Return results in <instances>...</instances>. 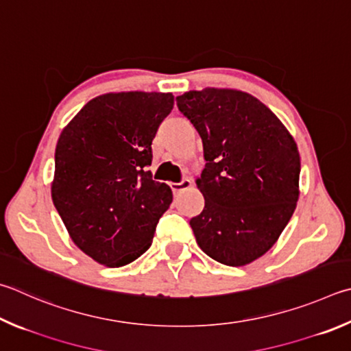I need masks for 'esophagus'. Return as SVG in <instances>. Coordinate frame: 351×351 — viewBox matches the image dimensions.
<instances>
[{
    "instance_id": "obj_1",
    "label": "esophagus",
    "mask_w": 351,
    "mask_h": 351,
    "mask_svg": "<svg viewBox=\"0 0 351 351\" xmlns=\"http://www.w3.org/2000/svg\"><path fill=\"white\" fill-rule=\"evenodd\" d=\"M192 186H193V182L190 181V180H182L181 182H171L170 184V187H171V190H173L175 195L184 192V190H187V189H190Z\"/></svg>"
}]
</instances>
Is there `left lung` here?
Instances as JSON below:
<instances>
[{"mask_svg":"<svg viewBox=\"0 0 351 351\" xmlns=\"http://www.w3.org/2000/svg\"><path fill=\"white\" fill-rule=\"evenodd\" d=\"M204 145L196 186L206 199L190 219L201 250L242 267L275 245L299 199L301 158L295 139L253 95L206 87L176 97Z\"/></svg>","mask_w":351,"mask_h":351,"instance_id":"obj_1","label":"left lung"}]
</instances>
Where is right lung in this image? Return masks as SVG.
<instances>
[{
    "label": "right lung",
    "mask_w": 351,
    "mask_h": 351,
    "mask_svg": "<svg viewBox=\"0 0 351 351\" xmlns=\"http://www.w3.org/2000/svg\"><path fill=\"white\" fill-rule=\"evenodd\" d=\"M173 95L110 92L62 129L52 199L69 237L95 263L123 267L149 250L171 190L152 180V141Z\"/></svg>",
    "instance_id": "obj_1"
}]
</instances>
